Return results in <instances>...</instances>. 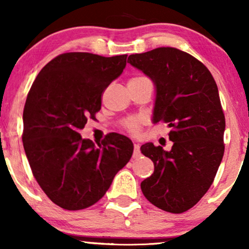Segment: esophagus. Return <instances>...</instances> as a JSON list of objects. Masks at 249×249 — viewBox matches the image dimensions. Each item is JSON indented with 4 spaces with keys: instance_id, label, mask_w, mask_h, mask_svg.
Instances as JSON below:
<instances>
[{
    "instance_id": "esophagus-1",
    "label": "esophagus",
    "mask_w": 249,
    "mask_h": 249,
    "mask_svg": "<svg viewBox=\"0 0 249 249\" xmlns=\"http://www.w3.org/2000/svg\"><path fill=\"white\" fill-rule=\"evenodd\" d=\"M140 155V144L134 143V157H139Z\"/></svg>"
}]
</instances>
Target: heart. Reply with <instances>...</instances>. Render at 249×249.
Masks as SVG:
<instances>
[{"mask_svg":"<svg viewBox=\"0 0 249 249\" xmlns=\"http://www.w3.org/2000/svg\"><path fill=\"white\" fill-rule=\"evenodd\" d=\"M145 77H133L129 79V82H137L141 81V79H144ZM140 124H141V120L137 118H130L128 120H125L124 122V129L130 134H137L140 130Z\"/></svg>","mask_w":249,"mask_h":249,"instance_id":"1","label":"heart"}]
</instances>
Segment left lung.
<instances>
[{
	"instance_id": "8db88e82",
	"label": "left lung",
	"mask_w": 249,
	"mask_h": 249,
	"mask_svg": "<svg viewBox=\"0 0 249 249\" xmlns=\"http://www.w3.org/2000/svg\"><path fill=\"white\" fill-rule=\"evenodd\" d=\"M157 89L153 122L168 124L171 151L145 143L141 152L155 171L141 183L144 196L159 209L182 213L203 197L224 155L225 116L216 82L201 61L173 47L131 54Z\"/></svg>"
}]
</instances>
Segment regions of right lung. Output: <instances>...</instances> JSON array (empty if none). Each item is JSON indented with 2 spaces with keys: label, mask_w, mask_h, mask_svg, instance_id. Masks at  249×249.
I'll list each match as a JSON object with an SVG mask.
<instances>
[{
  "label": "right lung",
  "mask_w": 249,
  "mask_h": 249,
  "mask_svg": "<svg viewBox=\"0 0 249 249\" xmlns=\"http://www.w3.org/2000/svg\"><path fill=\"white\" fill-rule=\"evenodd\" d=\"M125 64V54H60L41 69L30 89L23 112L24 150L36 182L63 209L81 210L97 203L130 160L134 145L124 135H106L96 146L78 133L89 118L96 119L103 92Z\"/></svg>",
  "instance_id": "obj_1"
}]
</instances>
